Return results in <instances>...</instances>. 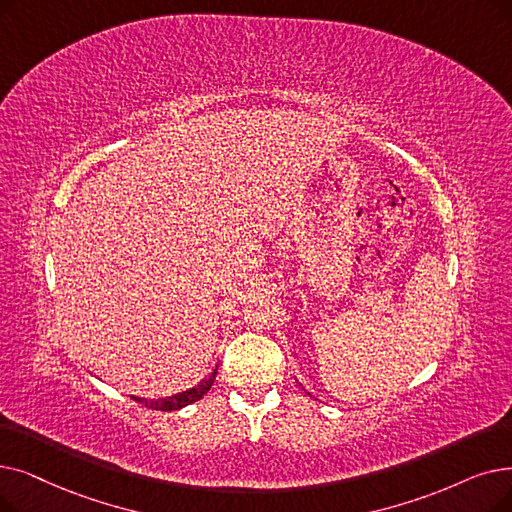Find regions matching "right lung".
<instances>
[{"instance_id":"add662e5","label":"right lung","mask_w":512,"mask_h":512,"mask_svg":"<svg viewBox=\"0 0 512 512\" xmlns=\"http://www.w3.org/2000/svg\"><path fill=\"white\" fill-rule=\"evenodd\" d=\"M215 374H217V370H213V374L203 385H198L196 389H190V391H184L180 395H171V397H165V399H142V397H133V399H136V402H140V404H144L150 410H161V412L180 410L184 406H190V404L198 402V399H201L211 389V385L215 381Z\"/></svg>"}]
</instances>
